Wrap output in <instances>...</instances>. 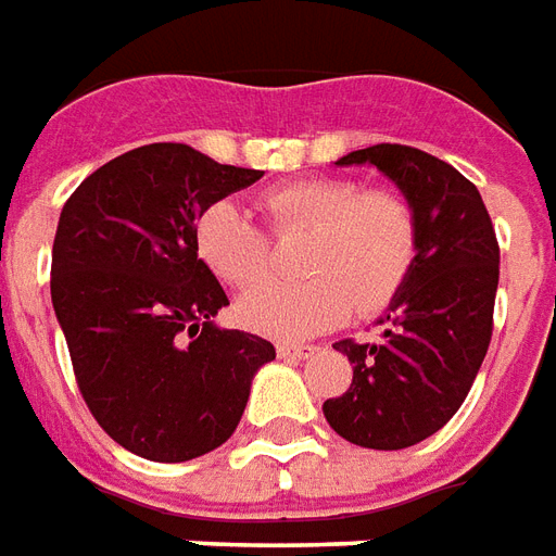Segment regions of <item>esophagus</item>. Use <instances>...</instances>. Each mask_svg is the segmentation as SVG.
<instances>
[{"label": "esophagus", "instance_id": "esophagus-1", "mask_svg": "<svg viewBox=\"0 0 556 556\" xmlns=\"http://www.w3.org/2000/svg\"><path fill=\"white\" fill-rule=\"evenodd\" d=\"M277 353L282 356V359H309L312 353H315V348L312 344H289V341H282V344H277Z\"/></svg>", "mask_w": 556, "mask_h": 556}]
</instances>
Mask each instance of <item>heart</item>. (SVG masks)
Instances as JSON below:
<instances>
[{"mask_svg":"<svg viewBox=\"0 0 556 556\" xmlns=\"http://www.w3.org/2000/svg\"><path fill=\"white\" fill-rule=\"evenodd\" d=\"M258 208L277 241L306 238L298 265L309 279L250 291L238 303L247 330L286 341L332 330L353 309H386L413 274L421 226L397 188H365L351 176L298 179L265 191ZM194 244L205 267L238 291L274 270L267 232L229 200L200 212Z\"/></svg>","mask_w":556,"mask_h":556,"instance_id":"1","label":"heart"}]
</instances>
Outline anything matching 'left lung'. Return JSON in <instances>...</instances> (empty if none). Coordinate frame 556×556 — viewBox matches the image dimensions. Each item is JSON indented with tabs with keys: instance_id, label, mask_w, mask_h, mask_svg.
<instances>
[{
	"instance_id": "obj_1",
	"label": "left lung",
	"mask_w": 556,
	"mask_h": 556,
	"mask_svg": "<svg viewBox=\"0 0 556 556\" xmlns=\"http://www.w3.org/2000/svg\"><path fill=\"white\" fill-rule=\"evenodd\" d=\"M365 162L413 200L421 244L380 318V339L332 344L351 359L353 382L324 401V415L353 445L401 451L442 430L471 392L492 341L501 247L475 182L447 162L404 143H374L339 159Z\"/></svg>"
}]
</instances>
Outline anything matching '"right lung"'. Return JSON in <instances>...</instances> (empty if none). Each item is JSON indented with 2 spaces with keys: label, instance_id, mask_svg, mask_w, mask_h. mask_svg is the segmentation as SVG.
Instances as JSON below:
<instances>
[{
  "label": "right lung",
  "instance_id": "right-lung-1",
  "mask_svg": "<svg viewBox=\"0 0 556 556\" xmlns=\"http://www.w3.org/2000/svg\"><path fill=\"white\" fill-rule=\"evenodd\" d=\"M262 170L217 164L185 143H147L70 194L52 244V306L90 415L131 454L185 463L236 433L253 374L277 356L244 330L197 256L205 205Z\"/></svg>",
  "mask_w": 556,
  "mask_h": 556
}]
</instances>
